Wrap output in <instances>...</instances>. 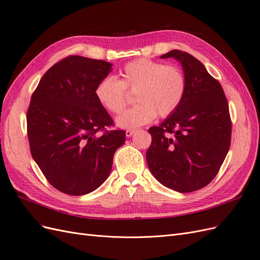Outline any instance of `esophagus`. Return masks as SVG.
I'll return each mask as SVG.
<instances>
[{
    "label": "esophagus",
    "instance_id": "34e87169",
    "mask_svg": "<svg viewBox=\"0 0 260 260\" xmlns=\"http://www.w3.org/2000/svg\"><path fill=\"white\" fill-rule=\"evenodd\" d=\"M135 131H136L135 129H127V130H125V136L131 137L133 133H135Z\"/></svg>",
    "mask_w": 260,
    "mask_h": 260
}]
</instances>
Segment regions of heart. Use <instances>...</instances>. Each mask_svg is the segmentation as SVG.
Segmentation results:
<instances>
[{
	"mask_svg": "<svg viewBox=\"0 0 260 260\" xmlns=\"http://www.w3.org/2000/svg\"><path fill=\"white\" fill-rule=\"evenodd\" d=\"M135 93L138 104L118 118L122 128H135L155 119L156 115L168 117L182 103L186 92V79L177 66L147 58L125 64L120 70V80L112 77L102 79L95 88L99 103L109 113L119 115Z\"/></svg>",
	"mask_w": 260,
	"mask_h": 260,
	"instance_id": "heart-1",
	"label": "heart"
}]
</instances>
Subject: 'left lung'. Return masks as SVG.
<instances>
[{
	"label": "left lung",
	"instance_id": "8db88e82",
	"mask_svg": "<svg viewBox=\"0 0 260 260\" xmlns=\"http://www.w3.org/2000/svg\"><path fill=\"white\" fill-rule=\"evenodd\" d=\"M160 57L181 62L186 92L174 114L148 129L152 143L146 161L162 185L180 193L194 192L214 180L229 152V105L221 84L191 54L172 50Z\"/></svg>",
	"mask_w": 260,
	"mask_h": 260
}]
</instances>
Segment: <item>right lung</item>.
<instances>
[{"instance_id": "1", "label": "right lung", "mask_w": 260, "mask_h": 260, "mask_svg": "<svg viewBox=\"0 0 260 260\" xmlns=\"http://www.w3.org/2000/svg\"><path fill=\"white\" fill-rule=\"evenodd\" d=\"M112 64L70 55L44 74L27 112L30 152L58 191L88 194L104 182L125 132L111 129L113 118L95 96Z\"/></svg>"}]
</instances>
